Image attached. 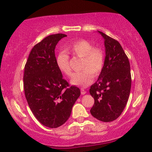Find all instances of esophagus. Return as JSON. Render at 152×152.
I'll list each match as a JSON object with an SVG mask.
<instances>
[{
  "label": "esophagus",
  "mask_w": 152,
  "mask_h": 152,
  "mask_svg": "<svg viewBox=\"0 0 152 152\" xmlns=\"http://www.w3.org/2000/svg\"><path fill=\"white\" fill-rule=\"evenodd\" d=\"M81 95H85L86 94V91L84 90L83 88H81Z\"/></svg>",
  "instance_id": "1"
}]
</instances>
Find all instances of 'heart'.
I'll use <instances>...</instances> for the list:
<instances>
[{
    "label": "heart",
    "mask_w": 152,
    "mask_h": 152,
    "mask_svg": "<svg viewBox=\"0 0 152 152\" xmlns=\"http://www.w3.org/2000/svg\"><path fill=\"white\" fill-rule=\"evenodd\" d=\"M65 51L76 57L83 59L81 69L83 71L73 74L71 78L72 85L87 87L94 81V76H97L103 70L104 53L101 49L94 47L86 39H79L64 47ZM56 64L58 70L66 76H70L71 69L69 56L65 52H59L56 56Z\"/></svg>",
    "instance_id": "heart-1"
}]
</instances>
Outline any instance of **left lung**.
Segmentation results:
<instances>
[{"mask_svg":"<svg viewBox=\"0 0 152 152\" xmlns=\"http://www.w3.org/2000/svg\"><path fill=\"white\" fill-rule=\"evenodd\" d=\"M105 58L103 70L97 81L91 86L94 98L91 113L102 122L116 120L125 109L131 89L130 65L120 44L103 32Z\"/></svg>","mask_w":152,"mask_h":152,"instance_id":"1","label":"left lung"}]
</instances>
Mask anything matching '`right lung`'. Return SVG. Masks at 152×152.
Listing matches in <instances>:
<instances>
[{"instance_id": "obj_1", "label": "right lung", "mask_w": 152, "mask_h": 152, "mask_svg": "<svg viewBox=\"0 0 152 152\" xmlns=\"http://www.w3.org/2000/svg\"><path fill=\"white\" fill-rule=\"evenodd\" d=\"M64 34L47 36L34 45L25 66L23 82L25 98L34 117L43 125L56 128L71 115L81 94L78 87L63 78L56 64V45Z\"/></svg>"}]
</instances>
